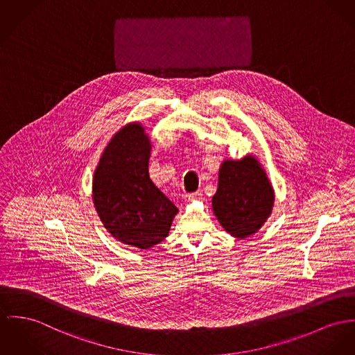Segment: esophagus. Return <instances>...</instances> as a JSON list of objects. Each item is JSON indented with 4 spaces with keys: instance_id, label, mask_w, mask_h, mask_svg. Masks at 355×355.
<instances>
[{
    "instance_id": "obj_1",
    "label": "esophagus",
    "mask_w": 355,
    "mask_h": 355,
    "mask_svg": "<svg viewBox=\"0 0 355 355\" xmlns=\"http://www.w3.org/2000/svg\"><path fill=\"white\" fill-rule=\"evenodd\" d=\"M202 198V193L201 191H194V193H191L188 196V200L189 201H196V200H201Z\"/></svg>"
}]
</instances>
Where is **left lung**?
Here are the masks:
<instances>
[{"instance_id":"8db88e82","label":"left lung","mask_w":355,"mask_h":355,"mask_svg":"<svg viewBox=\"0 0 355 355\" xmlns=\"http://www.w3.org/2000/svg\"><path fill=\"white\" fill-rule=\"evenodd\" d=\"M273 207L272 182L254 155L223 161L212 209L231 236L245 239L258 232L272 215Z\"/></svg>"}]
</instances>
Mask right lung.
Wrapping results in <instances>:
<instances>
[{"label": "right lung", "mask_w": 355, "mask_h": 355, "mask_svg": "<svg viewBox=\"0 0 355 355\" xmlns=\"http://www.w3.org/2000/svg\"><path fill=\"white\" fill-rule=\"evenodd\" d=\"M151 140L139 121L121 127L104 148L93 175V202L110 235L140 250L168 235L178 208L150 178Z\"/></svg>", "instance_id": "right-lung-1"}]
</instances>
